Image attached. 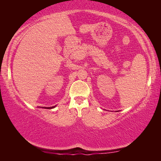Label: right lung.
Returning <instances> with one entry per match:
<instances>
[{"instance_id":"add662e5","label":"right lung","mask_w":161,"mask_h":161,"mask_svg":"<svg viewBox=\"0 0 161 161\" xmlns=\"http://www.w3.org/2000/svg\"><path fill=\"white\" fill-rule=\"evenodd\" d=\"M54 107H45V108H54ZM43 108H44V107H43Z\"/></svg>"}]
</instances>
